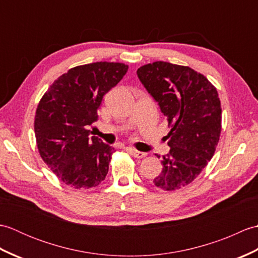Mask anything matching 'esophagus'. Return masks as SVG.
Listing matches in <instances>:
<instances>
[{
  "mask_svg": "<svg viewBox=\"0 0 258 258\" xmlns=\"http://www.w3.org/2000/svg\"><path fill=\"white\" fill-rule=\"evenodd\" d=\"M130 153H131V154H132L134 157H136V158H143V157H145V156L147 155L146 153L140 152V151L134 150V149H130Z\"/></svg>",
  "mask_w": 258,
  "mask_h": 258,
  "instance_id": "34e87169",
  "label": "esophagus"
}]
</instances>
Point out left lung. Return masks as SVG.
<instances>
[{
    "label": "left lung",
    "instance_id": "1",
    "mask_svg": "<svg viewBox=\"0 0 258 258\" xmlns=\"http://www.w3.org/2000/svg\"><path fill=\"white\" fill-rule=\"evenodd\" d=\"M138 76L167 117L171 147L153 183L164 190L190 184L212 160L222 130L216 87L204 75L183 65L157 61L143 65Z\"/></svg>",
    "mask_w": 258,
    "mask_h": 258
}]
</instances>
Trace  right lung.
I'll list each match as a JSON object with an SVG mask.
<instances>
[{
  "mask_svg": "<svg viewBox=\"0 0 258 258\" xmlns=\"http://www.w3.org/2000/svg\"><path fill=\"white\" fill-rule=\"evenodd\" d=\"M123 63L96 62L69 70L48 87L34 119L42 160L63 183L76 189L105 179L114 149L92 136L103 96L127 72Z\"/></svg>",
  "mask_w": 258,
  "mask_h": 258,
  "instance_id": "add662e5",
  "label": "right lung"
}]
</instances>
